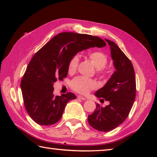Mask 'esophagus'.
<instances>
[{"instance_id": "34e87169", "label": "esophagus", "mask_w": 157, "mask_h": 157, "mask_svg": "<svg viewBox=\"0 0 157 157\" xmlns=\"http://www.w3.org/2000/svg\"><path fill=\"white\" fill-rule=\"evenodd\" d=\"M77 98H78V99L82 100H86V98H84L83 96H82V95H78V96H77Z\"/></svg>"}]
</instances>
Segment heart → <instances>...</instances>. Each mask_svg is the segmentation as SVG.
<instances>
[{"label": "heart", "instance_id": "heart-1", "mask_svg": "<svg viewBox=\"0 0 157 157\" xmlns=\"http://www.w3.org/2000/svg\"><path fill=\"white\" fill-rule=\"evenodd\" d=\"M89 60L96 68V73L100 77L107 75V71L105 68V66L108 62L107 57L102 52L93 51L88 54ZM79 64V57L77 55H74L71 58L68 64V72L72 74L75 73ZM71 86L74 91L82 94H87L91 90H94L97 87L96 83L92 79H86L83 77H77L74 78L71 82Z\"/></svg>", "mask_w": 157, "mask_h": 157}]
</instances>
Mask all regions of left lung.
I'll return each mask as SVG.
<instances>
[{
  "mask_svg": "<svg viewBox=\"0 0 157 157\" xmlns=\"http://www.w3.org/2000/svg\"><path fill=\"white\" fill-rule=\"evenodd\" d=\"M110 46L111 54L116 71L109 80L95 95L100 102L107 100L105 107L96 104V109L88 116V123L100 132H110L128 117L136 98V77L131 61L113 41L105 39Z\"/></svg>",
  "mask_w": 157,
  "mask_h": 157,
  "instance_id": "left-lung-1",
  "label": "left lung"
}]
</instances>
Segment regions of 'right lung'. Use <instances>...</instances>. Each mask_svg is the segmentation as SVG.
<instances>
[{
	"instance_id": "right-lung-1",
	"label": "right lung",
	"mask_w": 157,
	"mask_h": 157,
	"mask_svg": "<svg viewBox=\"0 0 157 157\" xmlns=\"http://www.w3.org/2000/svg\"><path fill=\"white\" fill-rule=\"evenodd\" d=\"M106 46L100 37L75 33H62L39 50L29 62L21 82L25 109L40 125H50L60 120L68 101L76 98L68 92L53 94V83L68 74L71 58L82 50Z\"/></svg>"
}]
</instances>
